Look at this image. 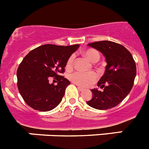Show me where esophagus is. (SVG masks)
I'll return each mask as SVG.
<instances>
[{
	"label": "esophagus",
	"mask_w": 149,
	"mask_h": 149,
	"mask_svg": "<svg viewBox=\"0 0 149 149\" xmlns=\"http://www.w3.org/2000/svg\"><path fill=\"white\" fill-rule=\"evenodd\" d=\"M77 89L81 91V92H84V91H85V89H83V88H81V87H80V86H77Z\"/></svg>",
	"instance_id": "obj_1"
}]
</instances>
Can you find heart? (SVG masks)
I'll return each mask as SVG.
<instances>
[{
	"label": "heart",
	"instance_id": "1",
	"mask_svg": "<svg viewBox=\"0 0 149 149\" xmlns=\"http://www.w3.org/2000/svg\"><path fill=\"white\" fill-rule=\"evenodd\" d=\"M84 55L86 56L88 60L90 61L97 62L100 59V54L98 51L93 48L86 50L84 51ZM75 60V55L72 54L68 57L67 60L66 66L67 68H71L74 65ZM69 79L74 84H77L81 87H87L90 86L91 84L95 83L98 78L97 74L94 72H89V73H83L81 72H74L69 74Z\"/></svg>",
	"mask_w": 149,
	"mask_h": 149
}]
</instances>
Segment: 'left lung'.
<instances>
[{
	"mask_svg": "<svg viewBox=\"0 0 149 149\" xmlns=\"http://www.w3.org/2000/svg\"><path fill=\"white\" fill-rule=\"evenodd\" d=\"M100 51L107 62L105 72L98 82L97 89H91L92 99L86 102L97 110L111 109L120 104L131 92L136 77V63L131 54L123 45L111 41L88 44Z\"/></svg>",
	"mask_w": 149,
	"mask_h": 149,
	"instance_id": "obj_1",
	"label": "left lung"
}]
</instances>
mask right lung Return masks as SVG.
Returning <instances> with one entry per match:
<instances>
[{"label": "right lung", "mask_w": 149, "mask_h": 149, "mask_svg": "<svg viewBox=\"0 0 149 149\" xmlns=\"http://www.w3.org/2000/svg\"><path fill=\"white\" fill-rule=\"evenodd\" d=\"M79 46L44 45L24 56L17 70V85L27 105L45 112L54 109L61 102L70 82L59 73L64 72L68 57ZM51 77L58 81L57 85L49 84Z\"/></svg>", "instance_id": "1"}]
</instances>
